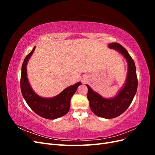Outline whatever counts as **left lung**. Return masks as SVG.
<instances>
[{"instance_id": "obj_1", "label": "left lung", "mask_w": 155, "mask_h": 155, "mask_svg": "<svg viewBox=\"0 0 155 155\" xmlns=\"http://www.w3.org/2000/svg\"><path fill=\"white\" fill-rule=\"evenodd\" d=\"M108 46L110 49H114L119 51L127 61L128 72L124 87L115 97L106 99L92 91L90 86L86 85L88 90L87 97L91 110L97 116L111 119L124 113L130 105L137 93L138 79L134 60L127 50L118 43H110Z\"/></svg>"}]
</instances>
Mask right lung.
<instances>
[{
  "label": "right lung",
  "instance_id": "right-lung-1",
  "mask_svg": "<svg viewBox=\"0 0 155 155\" xmlns=\"http://www.w3.org/2000/svg\"><path fill=\"white\" fill-rule=\"evenodd\" d=\"M35 46L28 54L23 61L21 68V90L23 97L31 109L37 114L48 120L60 118L66 114L70 107V100L81 85L78 82L64 89L59 94L54 97L45 98L38 96L33 91L27 78L26 66L30 58L34 53Z\"/></svg>",
  "mask_w": 155,
  "mask_h": 155
}]
</instances>
